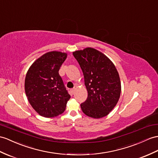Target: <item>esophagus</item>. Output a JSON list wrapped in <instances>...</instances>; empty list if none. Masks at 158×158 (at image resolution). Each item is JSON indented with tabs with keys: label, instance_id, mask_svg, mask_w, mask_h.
<instances>
[{
	"label": "esophagus",
	"instance_id": "esophagus-1",
	"mask_svg": "<svg viewBox=\"0 0 158 158\" xmlns=\"http://www.w3.org/2000/svg\"><path fill=\"white\" fill-rule=\"evenodd\" d=\"M75 90H76V88H73L72 89H71V92H72V93H74Z\"/></svg>",
	"mask_w": 158,
	"mask_h": 158
}]
</instances>
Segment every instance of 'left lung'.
Listing matches in <instances>:
<instances>
[{"mask_svg": "<svg viewBox=\"0 0 158 158\" xmlns=\"http://www.w3.org/2000/svg\"><path fill=\"white\" fill-rule=\"evenodd\" d=\"M81 68L88 91L86 101L80 105L87 116H106L120 98L121 85L114 65L101 52L92 48L73 52Z\"/></svg>", "mask_w": 158, "mask_h": 158, "instance_id": "1", "label": "left lung"}]
</instances>
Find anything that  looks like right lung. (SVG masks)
<instances>
[{
    "mask_svg": "<svg viewBox=\"0 0 158 158\" xmlns=\"http://www.w3.org/2000/svg\"><path fill=\"white\" fill-rule=\"evenodd\" d=\"M66 57V53L48 52L35 61L27 73L26 96L42 117H54L64 113L70 98L58 72Z\"/></svg>",
    "mask_w": 158,
    "mask_h": 158,
    "instance_id": "right-lung-1",
    "label": "right lung"
}]
</instances>
